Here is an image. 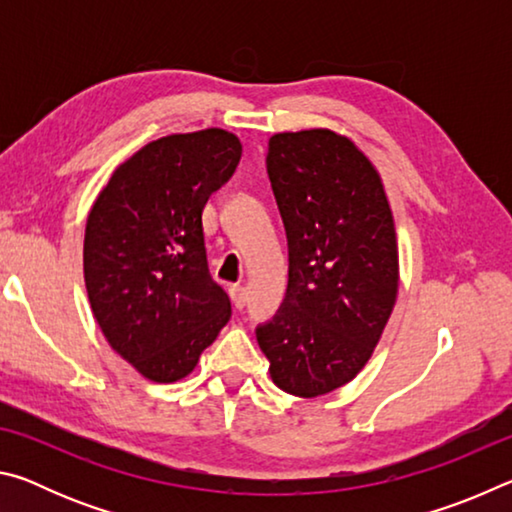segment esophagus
I'll return each mask as SVG.
<instances>
[{"mask_svg":"<svg viewBox=\"0 0 512 512\" xmlns=\"http://www.w3.org/2000/svg\"><path fill=\"white\" fill-rule=\"evenodd\" d=\"M230 298H232V305L237 309H244L246 305V289L241 287V284H232L230 287Z\"/></svg>","mask_w":512,"mask_h":512,"instance_id":"esophagus-1","label":"esophagus"}]
</instances>
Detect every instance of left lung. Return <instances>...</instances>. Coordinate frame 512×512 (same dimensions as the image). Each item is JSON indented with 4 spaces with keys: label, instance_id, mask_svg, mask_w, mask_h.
Returning <instances> with one entry per match:
<instances>
[{
    "label": "left lung",
    "instance_id": "obj_1",
    "mask_svg": "<svg viewBox=\"0 0 512 512\" xmlns=\"http://www.w3.org/2000/svg\"><path fill=\"white\" fill-rule=\"evenodd\" d=\"M266 169L287 230L289 284L257 343L277 388L318 397L359 375L393 314V212L368 155L329 128L275 133Z\"/></svg>",
    "mask_w": 512,
    "mask_h": 512
}]
</instances>
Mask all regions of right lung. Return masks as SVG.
Returning a JSON list of instances; mask_svg holds the SVG:
<instances>
[{
	"mask_svg": "<svg viewBox=\"0 0 512 512\" xmlns=\"http://www.w3.org/2000/svg\"><path fill=\"white\" fill-rule=\"evenodd\" d=\"M239 158L223 128L160 137L112 171L88 214L92 314L110 348L158 384L185 379L230 320L207 271L203 210Z\"/></svg>",
	"mask_w": 512,
	"mask_h": 512,
	"instance_id": "right-lung-1",
	"label": "right lung"
}]
</instances>
